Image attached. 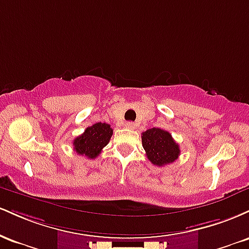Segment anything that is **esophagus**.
Here are the masks:
<instances>
[{
    "mask_svg": "<svg viewBox=\"0 0 249 249\" xmlns=\"http://www.w3.org/2000/svg\"><path fill=\"white\" fill-rule=\"evenodd\" d=\"M125 127L130 128V130H133V128H136V124H134L133 122H127L125 123Z\"/></svg>",
    "mask_w": 249,
    "mask_h": 249,
    "instance_id": "34e87169",
    "label": "esophagus"
}]
</instances>
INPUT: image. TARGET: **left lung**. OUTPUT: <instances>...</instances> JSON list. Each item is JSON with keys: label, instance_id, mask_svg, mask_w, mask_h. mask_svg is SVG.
<instances>
[{"label": "left lung", "instance_id": "obj_1", "mask_svg": "<svg viewBox=\"0 0 249 249\" xmlns=\"http://www.w3.org/2000/svg\"><path fill=\"white\" fill-rule=\"evenodd\" d=\"M142 142L148 160L156 166L172 164L180 154L179 145L170 132L161 128H148L142 133Z\"/></svg>", "mask_w": 249, "mask_h": 249}]
</instances>
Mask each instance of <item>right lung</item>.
<instances>
[{"mask_svg": "<svg viewBox=\"0 0 249 249\" xmlns=\"http://www.w3.org/2000/svg\"><path fill=\"white\" fill-rule=\"evenodd\" d=\"M113 130L107 123H96L85 128L81 136L73 139V150L77 154L95 159L110 142Z\"/></svg>", "mask_w": 249, "mask_h": 249, "instance_id": "add662e5", "label": "right lung"}]
</instances>
